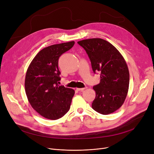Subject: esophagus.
<instances>
[{
	"instance_id": "34e87169",
	"label": "esophagus",
	"mask_w": 154,
	"mask_h": 154,
	"mask_svg": "<svg viewBox=\"0 0 154 154\" xmlns=\"http://www.w3.org/2000/svg\"><path fill=\"white\" fill-rule=\"evenodd\" d=\"M85 88H77V90L78 91H84Z\"/></svg>"
}]
</instances>
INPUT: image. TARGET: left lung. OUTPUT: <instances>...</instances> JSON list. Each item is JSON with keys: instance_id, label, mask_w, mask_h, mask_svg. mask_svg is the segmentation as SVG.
I'll use <instances>...</instances> for the list:
<instances>
[{"instance_id": "1", "label": "left lung", "mask_w": 154, "mask_h": 154, "mask_svg": "<svg viewBox=\"0 0 154 154\" xmlns=\"http://www.w3.org/2000/svg\"><path fill=\"white\" fill-rule=\"evenodd\" d=\"M77 43L85 50L94 73H100V83L93 87L95 98L92 109L103 115L112 114L122 106L128 93L129 71L117 48L100 38H88Z\"/></svg>"}]
</instances>
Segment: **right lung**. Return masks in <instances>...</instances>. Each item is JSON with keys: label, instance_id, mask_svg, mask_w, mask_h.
Instances as JSON below:
<instances>
[{"label": "right lung", "instance_id": "add662e5", "mask_svg": "<svg viewBox=\"0 0 154 154\" xmlns=\"http://www.w3.org/2000/svg\"><path fill=\"white\" fill-rule=\"evenodd\" d=\"M74 44L71 41L44 48L27 70L25 90L28 100L32 108L47 119H59L70 109L75 91L58 85L60 80L58 61Z\"/></svg>", "mask_w": 154, "mask_h": 154}]
</instances>
